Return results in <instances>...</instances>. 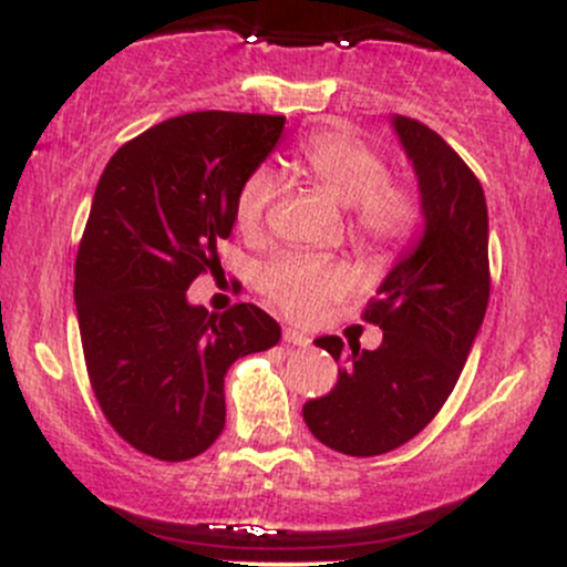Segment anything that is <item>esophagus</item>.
I'll use <instances>...</instances> for the list:
<instances>
[{
	"instance_id": "34e87169",
	"label": "esophagus",
	"mask_w": 567,
	"mask_h": 567,
	"mask_svg": "<svg viewBox=\"0 0 567 567\" xmlns=\"http://www.w3.org/2000/svg\"><path fill=\"white\" fill-rule=\"evenodd\" d=\"M285 343H290V347H309V336H303L301 330H292V328H285Z\"/></svg>"
}]
</instances>
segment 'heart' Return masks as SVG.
<instances>
[{
    "mask_svg": "<svg viewBox=\"0 0 567 567\" xmlns=\"http://www.w3.org/2000/svg\"><path fill=\"white\" fill-rule=\"evenodd\" d=\"M296 162L309 181L349 207L351 239L365 250L381 252L402 245L421 220L413 188L389 181L386 159L343 127L317 130L301 141ZM275 197V173L258 167L243 181L234 202L239 231H261ZM349 275L341 264L324 258L285 256L261 271V290L292 320H311L324 303L341 296Z\"/></svg>",
    "mask_w": 567,
    "mask_h": 567,
    "instance_id": "b5f03b06",
    "label": "heart"
}]
</instances>
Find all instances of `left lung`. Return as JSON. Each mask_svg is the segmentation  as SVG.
Returning <instances> with one entry per match:
<instances>
[{"instance_id":"1","label":"left lung","mask_w":567,"mask_h":567,"mask_svg":"<svg viewBox=\"0 0 567 567\" xmlns=\"http://www.w3.org/2000/svg\"><path fill=\"white\" fill-rule=\"evenodd\" d=\"M392 127L419 178L424 234L362 315L383 330L381 347L349 341L343 349L338 336L317 338L343 368L330 394L303 405L306 426L322 445L362 458L405 445L440 413L491 296L483 186L434 130L400 114Z\"/></svg>"}]
</instances>
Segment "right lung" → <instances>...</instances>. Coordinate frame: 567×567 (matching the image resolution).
I'll use <instances>...</instances> for the list:
<instances>
[{
	"label": "right lung",
	"instance_id": "obj_1",
	"mask_svg": "<svg viewBox=\"0 0 567 567\" xmlns=\"http://www.w3.org/2000/svg\"><path fill=\"white\" fill-rule=\"evenodd\" d=\"M282 127L269 114L173 116L127 141L97 181L74 266L84 365L114 432L152 458L205 453L226 424V370L282 336L252 303L210 315L186 298L220 269L239 186Z\"/></svg>",
	"mask_w": 567,
	"mask_h": 567
}]
</instances>
